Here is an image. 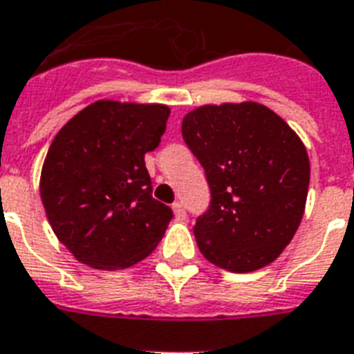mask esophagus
I'll use <instances>...</instances> for the list:
<instances>
[{
	"mask_svg": "<svg viewBox=\"0 0 354 354\" xmlns=\"http://www.w3.org/2000/svg\"><path fill=\"white\" fill-rule=\"evenodd\" d=\"M171 208H174V214L177 220H185L186 212H185V207H183L180 203H174V205H171Z\"/></svg>",
	"mask_w": 354,
	"mask_h": 354,
	"instance_id": "34e87169",
	"label": "esophagus"
}]
</instances>
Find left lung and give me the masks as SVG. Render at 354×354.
Instances as JSON below:
<instances>
[{"instance_id":"obj_1","label":"left lung","mask_w":354,"mask_h":354,"mask_svg":"<svg viewBox=\"0 0 354 354\" xmlns=\"http://www.w3.org/2000/svg\"><path fill=\"white\" fill-rule=\"evenodd\" d=\"M180 129L210 188L194 227L203 257L234 273L271 264L305 212L310 162L299 136L254 101L203 105Z\"/></svg>"}]
</instances>
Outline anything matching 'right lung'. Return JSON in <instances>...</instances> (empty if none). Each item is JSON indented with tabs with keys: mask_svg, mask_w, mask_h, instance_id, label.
<instances>
[{
	"mask_svg": "<svg viewBox=\"0 0 354 354\" xmlns=\"http://www.w3.org/2000/svg\"><path fill=\"white\" fill-rule=\"evenodd\" d=\"M166 105L100 100L49 146L40 175L46 216L60 242L95 270H123L157 248L174 212L153 199L144 155L166 131Z\"/></svg>",
	"mask_w": 354,
	"mask_h": 354,
	"instance_id": "obj_1",
	"label": "right lung"
}]
</instances>
